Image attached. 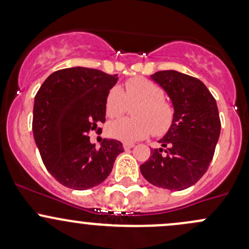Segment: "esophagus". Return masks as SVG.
I'll use <instances>...</instances> for the list:
<instances>
[{
	"label": "esophagus",
	"instance_id": "esophagus-1",
	"mask_svg": "<svg viewBox=\"0 0 249 249\" xmlns=\"http://www.w3.org/2000/svg\"><path fill=\"white\" fill-rule=\"evenodd\" d=\"M135 146V144H132V143H123V148L125 149V150H129V149H131Z\"/></svg>",
	"mask_w": 249,
	"mask_h": 249
}]
</instances>
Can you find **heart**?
<instances>
[{"label": "heart", "mask_w": 249, "mask_h": 249, "mask_svg": "<svg viewBox=\"0 0 249 249\" xmlns=\"http://www.w3.org/2000/svg\"><path fill=\"white\" fill-rule=\"evenodd\" d=\"M160 86L145 77H132L125 82V89L113 86L105 99V112L111 119L126 113L129 106L131 119H122L107 125V135L123 142L144 140L150 133L164 135L174 122V107L163 98Z\"/></svg>", "instance_id": "obj_1"}]
</instances>
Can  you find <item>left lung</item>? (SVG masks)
Returning a JSON list of instances; mask_svg holds the SVG:
<instances>
[{"label": "left lung", "instance_id": "obj_1", "mask_svg": "<svg viewBox=\"0 0 249 249\" xmlns=\"http://www.w3.org/2000/svg\"><path fill=\"white\" fill-rule=\"evenodd\" d=\"M171 98L174 122L163 138V148L153 149L141 164L150 184L173 191L195 185L208 171L221 132L218 108L213 94L198 78L175 70L151 75Z\"/></svg>", "mask_w": 249, "mask_h": 249}]
</instances>
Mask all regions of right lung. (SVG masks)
I'll return each mask as SVG.
<instances>
[{
    "label": "right lung",
    "mask_w": 249,
    "mask_h": 249,
    "mask_svg": "<svg viewBox=\"0 0 249 249\" xmlns=\"http://www.w3.org/2000/svg\"><path fill=\"white\" fill-rule=\"evenodd\" d=\"M117 75L90 68L57 70L44 81L35 98L32 130L50 174L65 187L98 186L124 151L117 140L105 138L99 149L89 132L106 120L105 99Z\"/></svg>",
    "instance_id": "1"
}]
</instances>
